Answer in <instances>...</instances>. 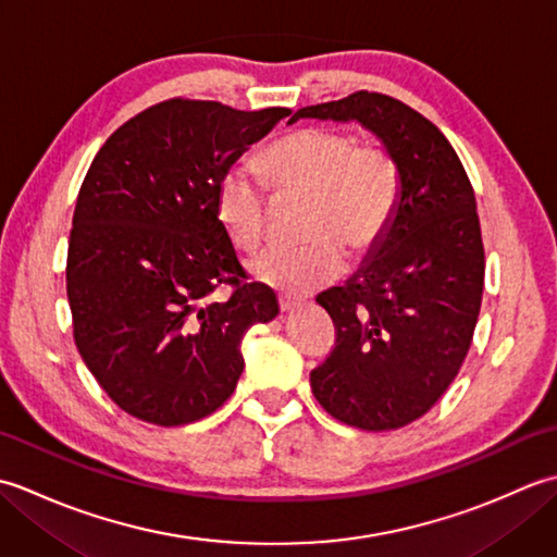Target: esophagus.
I'll list each match as a JSON object with an SVG mask.
<instances>
[{
	"label": "esophagus",
	"mask_w": 557,
	"mask_h": 557,
	"mask_svg": "<svg viewBox=\"0 0 557 557\" xmlns=\"http://www.w3.org/2000/svg\"><path fill=\"white\" fill-rule=\"evenodd\" d=\"M299 304H301V301L289 297V294H282V297H280V309H282V311H294Z\"/></svg>",
	"instance_id": "esophagus-1"
}]
</instances>
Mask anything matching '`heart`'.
<instances>
[{
	"label": "heart",
	"mask_w": 557,
	"mask_h": 557,
	"mask_svg": "<svg viewBox=\"0 0 557 557\" xmlns=\"http://www.w3.org/2000/svg\"><path fill=\"white\" fill-rule=\"evenodd\" d=\"M263 172L277 198L306 196L304 244H270L248 260V270L289 294L333 280L349 256H363L383 239L399 198V170L381 146H357L335 128L306 126L277 138L263 152ZM218 218L242 251H253L268 232L272 198L263 182L232 168L218 184Z\"/></svg>",
	"instance_id": "heart-1"
}]
</instances>
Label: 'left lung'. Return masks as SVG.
Here are the masks:
<instances>
[{"label":"left lung","mask_w":557,"mask_h":557,"mask_svg":"<svg viewBox=\"0 0 557 557\" xmlns=\"http://www.w3.org/2000/svg\"><path fill=\"white\" fill-rule=\"evenodd\" d=\"M304 116L359 122L397 162L383 239L345 285L315 297L337 339L311 387L342 423L401 429L443 397L474 337L486 272L474 188L441 128L383 92L301 108L289 124Z\"/></svg>","instance_id":"obj_1"}]
</instances>
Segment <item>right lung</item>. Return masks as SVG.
Listing matches in <instances>:
<instances>
[{
	"instance_id": "obj_1",
	"label": "right lung",
	"mask_w": 557,
	"mask_h": 557,
	"mask_svg": "<svg viewBox=\"0 0 557 557\" xmlns=\"http://www.w3.org/2000/svg\"><path fill=\"white\" fill-rule=\"evenodd\" d=\"M287 108L242 112L164 100L104 140L81 184L66 297L88 371L116 407L184 425L222 407L244 371L242 339L280 313L246 282L218 218V184ZM232 286L227 300H212Z\"/></svg>"
}]
</instances>
